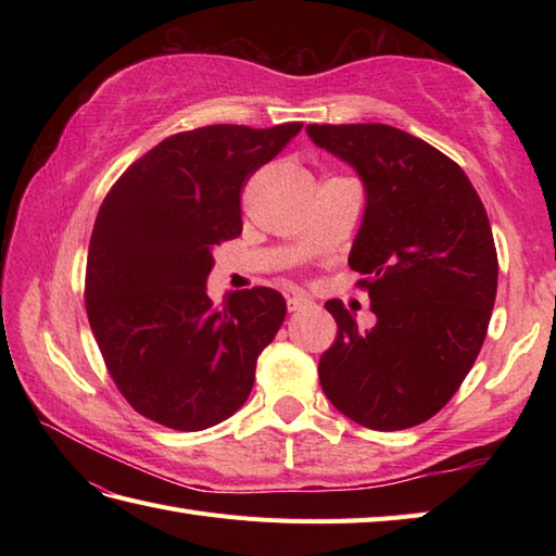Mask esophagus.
<instances>
[{"label":"esophagus","mask_w":556,"mask_h":556,"mask_svg":"<svg viewBox=\"0 0 556 556\" xmlns=\"http://www.w3.org/2000/svg\"><path fill=\"white\" fill-rule=\"evenodd\" d=\"M308 303H311V299L305 296V293H289V296H287V308L291 313L305 308V305H308Z\"/></svg>","instance_id":"1"}]
</instances>
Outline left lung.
I'll list each match as a JSON object with an SVG mask.
<instances>
[{
    "label": "left lung",
    "mask_w": 556,
    "mask_h": 556,
    "mask_svg": "<svg viewBox=\"0 0 556 556\" xmlns=\"http://www.w3.org/2000/svg\"><path fill=\"white\" fill-rule=\"evenodd\" d=\"M315 146L349 162L365 215L349 265L377 323L361 332L341 301L317 372L327 399L370 430L432 418L473 368L497 296L488 212L454 160L387 124H311Z\"/></svg>",
    "instance_id": "1"
}]
</instances>
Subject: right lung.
Listing matches in <instances>:
<instances>
[{"instance_id":"right-lung-1","label":"right lung","mask_w":556,"mask_h":556,"mask_svg":"<svg viewBox=\"0 0 556 556\" xmlns=\"http://www.w3.org/2000/svg\"><path fill=\"white\" fill-rule=\"evenodd\" d=\"M303 124H217L164 138L102 200L86 311L104 365L140 416L198 432L243 406L287 301L267 287L207 299L212 248L241 233V188Z\"/></svg>"}]
</instances>
